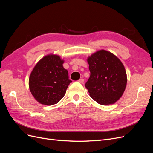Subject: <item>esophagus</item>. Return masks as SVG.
<instances>
[{
  "mask_svg": "<svg viewBox=\"0 0 153 153\" xmlns=\"http://www.w3.org/2000/svg\"><path fill=\"white\" fill-rule=\"evenodd\" d=\"M78 82L81 83V84H83V83H84V80L83 79V78H80V80H78Z\"/></svg>",
  "mask_w": 153,
  "mask_h": 153,
  "instance_id": "34e87169",
  "label": "esophagus"
}]
</instances>
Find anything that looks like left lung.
Returning <instances> with one entry per match:
<instances>
[{"mask_svg": "<svg viewBox=\"0 0 153 153\" xmlns=\"http://www.w3.org/2000/svg\"><path fill=\"white\" fill-rule=\"evenodd\" d=\"M91 75L85 86L90 96L100 105L114 104L121 98L127 84L126 72L121 61L105 50L87 59Z\"/></svg>", "mask_w": 153, "mask_h": 153, "instance_id": "left-lung-1", "label": "left lung"}]
</instances>
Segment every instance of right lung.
<instances>
[{
  "label": "right lung",
  "instance_id": "1",
  "mask_svg": "<svg viewBox=\"0 0 153 153\" xmlns=\"http://www.w3.org/2000/svg\"><path fill=\"white\" fill-rule=\"evenodd\" d=\"M59 55H46L36 64L29 79L30 91L41 104H56L65 95L71 80Z\"/></svg>",
  "mask_w": 153,
  "mask_h": 153
}]
</instances>
